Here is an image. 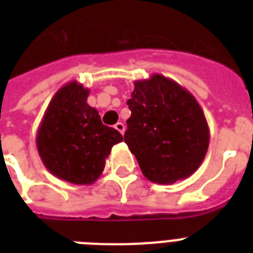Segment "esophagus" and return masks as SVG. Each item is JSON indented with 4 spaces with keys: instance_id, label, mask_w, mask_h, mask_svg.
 Instances as JSON below:
<instances>
[{
    "instance_id": "34e87169",
    "label": "esophagus",
    "mask_w": 253,
    "mask_h": 253,
    "mask_svg": "<svg viewBox=\"0 0 253 253\" xmlns=\"http://www.w3.org/2000/svg\"><path fill=\"white\" fill-rule=\"evenodd\" d=\"M115 129L118 131H119L120 134H124V131H125V125L123 124V123H116L115 124Z\"/></svg>"
}]
</instances>
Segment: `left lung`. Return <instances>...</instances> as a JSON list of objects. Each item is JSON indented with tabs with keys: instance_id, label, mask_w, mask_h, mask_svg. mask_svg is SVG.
I'll list each match as a JSON object with an SVG mask.
<instances>
[{
	"instance_id": "1",
	"label": "left lung",
	"mask_w": 253,
	"mask_h": 253,
	"mask_svg": "<svg viewBox=\"0 0 253 253\" xmlns=\"http://www.w3.org/2000/svg\"><path fill=\"white\" fill-rule=\"evenodd\" d=\"M126 104L131 115L124 140L143 175L160 185L193 175L204 161L210 140L204 111L193 93L154 73L134 82Z\"/></svg>"
}]
</instances>
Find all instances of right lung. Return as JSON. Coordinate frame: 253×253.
Returning a JSON list of instances; mask_svg holds the SVG:
<instances>
[{
	"instance_id": "add662e5",
	"label": "right lung",
	"mask_w": 253,
	"mask_h": 253,
	"mask_svg": "<svg viewBox=\"0 0 253 253\" xmlns=\"http://www.w3.org/2000/svg\"><path fill=\"white\" fill-rule=\"evenodd\" d=\"M90 90L77 81L62 86L44 113L37 148L51 175L76 185H91L101 176L111 148L123 140L116 129L101 123L87 104Z\"/></svg>"
}]
</instances>
